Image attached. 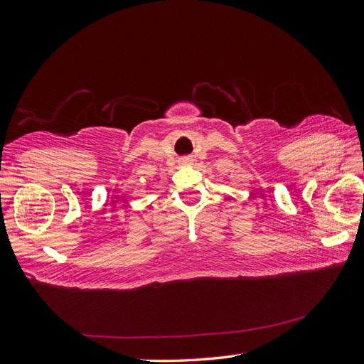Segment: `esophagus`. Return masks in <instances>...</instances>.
<instances>
[{
  "mask_svg": "<svg viewBox=\"0 0 364 364\" xmlns=\"http://www.w3.org/2000/svg\"><path fill=\"white\" fill-rule=\"evenodd\" d=\"M192 162V159L191 158H183L181 161H180V164H183V166H188V164H191Z\"/></svg>",
  "mask_w": 364,
  "mask_h": 364,
  "instance_id": "1",
  "label": "esophagus"
}]
</instances>
